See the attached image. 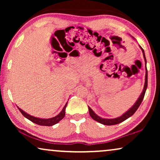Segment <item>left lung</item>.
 Wrapping results in <instances>:
<instances>
[{"label":"left lung","mask_w":160,"mask_h":160,"mask_svg":"<svg viewBox=\"0 0 160 160\" xmlns=\"http://www.w3.org/2000/svg\"><path fill=\"white\" fill-rule=\"evenodd\" d=\"M141 47L142 52H143V58H144V60H145V62H146V76H145V84H144L143 90V92H142L141 95H140L138 100L135 102V103L132 106V108H130V109H129V110L127 111L126 113H124L123 115L121 116V117L115 118V119H103V118L100 117L99 116H98L92 110L91 108H89V115H90V117L92 118L94 120H95L96 122H98L99 123L105 124V125H114V124L121 123V122H124V120L128 119L129 117H130L131 116H132L133 114H134V113H135V111H137V109L138 108V107L140 106V105H141L142 101H143V99L144 98V95H145L146 89H147V86H148V71H147V68H146V59L145 57V53H144V51H143V49H142V47Z\"/></svg>","instance_id":"1"}]
</instances>
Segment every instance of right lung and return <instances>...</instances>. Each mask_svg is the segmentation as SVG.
<instances>
[{
    "mask_svg": "<svg viewBox=\"0 0 160 160\" xmlns=\"http://www.w3.org/2000/svg\"><path fill=\"white\" fill-rule=\"evenodd\" d=\"M67 104H68V102L65 104V106H64V108H62V111H61V112L59 113L58 115H57L56 117H54L50 118V119H40V118L32 117V116L28 114V113H25V111H23L21 108H18V109L19 110V111L22 113V115L24 116V117L29 119L30 121L33 122V123H36L37 124H39V125H42V126H52V125H54V124L58 123L60 120H62L63 118H64L65 115V108H66Z\"/></svg>",
    "mask_w": 160,
    "mask_h": 160,
    "instance_id": "obj_1",
    "label": "right lung"
}]
</instances>
